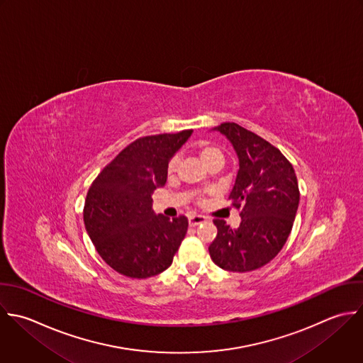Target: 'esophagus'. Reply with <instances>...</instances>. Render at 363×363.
<instances>
[{
	"label": "esophagus",
	"mask_w": 363,
	"mask_h": 363,
	"mask_svg": "<svg viewBox=\"0 0 363 363\" xmlns=\"http://www.w3.org/2000/svg\"><path fill=\"white\" fill-rule=\"evenodd\" d=\"M188 222H189V226L194 228V226H198V225L206 222V218L202 216V215H191V216L188 218Z\"/></svg>",
	"instance_id": "34e87169"
}]
</instances>
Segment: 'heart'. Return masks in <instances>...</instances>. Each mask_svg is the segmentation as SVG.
<instances>
[{"instance_id": "heart-1", "label": "heart", "mask_w": 363, "mask_h": 363, "mask_svg": "<svg viewBox=\"0 0 363 363\" xmlns=\"http://www.w3.org/2000/svg\"><path fill=\"white\" fill-rule=\"evenodd\" d=\"M198 154L201 157V160L203 161V164L208 167L211 164H215V162H219V164H223V160H225V155H223V151L215 145V144H211V143H202L199 147H198ZM177 165H178V157H172L168 162V167H167V172L169 175H172L175 171H177Z\"/></svg>"}]
</instances>
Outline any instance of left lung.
I'll use <instances>...</instances> for the list:
<instances>
[{
  "label": "left lung",
  "instance_id": "1",
  "mask_svg": "<svg viewBox=\"0 0 363 363\" xmlns=\"http://www.w3.org/2000/svg\"><path fill=\"white\" fill-rule=\"evenodd\" d=\"M213 130L226 135L239 158L229 199L240 211L242 222L232 229L215 219L218 235L209 255L223 270L252 272L273 260L287 242L300 202L297 177L281 151L260 135L236 123Z\"/></svg>",
  "mask_w": 363,
  "mask_h": 363
}]
</instances>
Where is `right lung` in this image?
<instances>
[{"mask_svg":"<svg viewBox=\"0 0 363 363\" xmlns=\"http://www.w3.org/2000/svg\"><path fill=\"white\" fill-rule=\"evenodd\" d=\"M192 130L128 144L89 188L83 220L100 257L117 273L148 279L167 270L188 230L185 216L155 215L151 195L167 182V167Z\"/></svg>","mask_w":363,"mask_h":363,"instance_id":"obj_1","label":"right lung"}]
</instances>
